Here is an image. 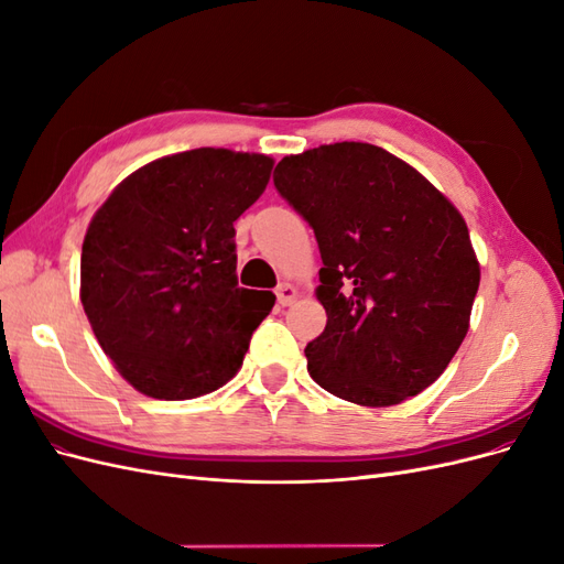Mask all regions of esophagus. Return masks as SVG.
Instances as JSON below:
<instances>
[{
    "label": "esophagus",
    "mask_w": 564,
    "mask_h": 564,
    "mask_svg": "<svg viewBox=\"0 0 564 564\" xmlns=\"http://www.w3.org/2000/svg\"><path fill=\"white\" fill-rule=\"evenodd\" d=\"M275 294H278V303H280V305H289V303H294V299L299 296L296 286H294V284H289V282L280 284Z\"/></svg>",
    "instance_id": "esophagus-1"
}]
</instances>
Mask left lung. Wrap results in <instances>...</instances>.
I'll return each instance as SVG.
<instances>
[{"instance_id":"8db88e82","label":"left lung","mask_w":564,"mask_h":564,"mask_svg":"<svg viewBox=\"0 0 564 564\" xmlns=\"http://www.w3.org/2000/svg\"><path fill=\"white\" fill-rule=\"evenodd\" d=\"M275 187L315 230L327 327L305 346L332 395L392 406L440 379L470 327L480 263L464 216L414 166L371 143L289 155Z\"/></svg>"}]
</instances>
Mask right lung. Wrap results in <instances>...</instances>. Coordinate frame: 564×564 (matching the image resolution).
<instances>
[{"mask_svg":"<svg viewBox=\"0 0 564 564\" xmlns=\"http://www.w3.org/2000/svg\"><path fill=\"white\" fill-rule=\"evenodd\" d=\"M275 160L176 152L119 183L82 245L79 299L115 369L148 398L193 400L226 386L275 305L237 284L235 220Z\"/></svg>","mask_w":564,"mask_h":564,"instance_id":"1","label":"right lung"}]
</instances>
